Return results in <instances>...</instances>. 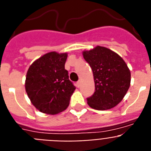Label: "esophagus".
Wrapping results in <instances>:
<instances>
[{
	"label": "esophagus",
	"mask_w": 151,
	"mask_h": 151,
	"mask_svg": "<svg viewBox=\"0 0 151 151\" xmlns=\"http://www.w3.org/2000/svg\"><path fill=\"white\" fill-rule=\"evenodd\" d=\"M81 81L80 80V81H78L76 83V87L79 88V87H81Z\"/></svg>",
	"instance_id": "obj_1"
}]
</instances>
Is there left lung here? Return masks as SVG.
<instances>
[{"label":"left lung","mask_w":151,"mask_h":151,"mask_svg":"<svg viewBox=\"0 0 151 151\" xmlns=\"http://www.w3.org/2000/svg\"><path fill=\"white\" fill-rule=\"evenodd\" d=\"M94 80L95 92L87 98L91 108L104 111L116 107L124 97L130 85V70L123 58L104 47L83 50Z\"/></svg>","instance_id":"1"}]
</instances>
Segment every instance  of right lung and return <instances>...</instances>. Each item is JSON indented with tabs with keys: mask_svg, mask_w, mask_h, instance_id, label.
Returning <instances> with one entry per match:
<instances>
[{
	"mask_svg": "<svg viewBox=\"0 0 151 151\" xmlns=\"http://www.w3.org/2000/svg\"><path fill=\"white\" fill-rule=\"evenodd\" d=\"M68 53L51 51L37 59L29 67L25 90L39 111L54 115L68 108L76 87L64 68Z\"/></svg>",
	"mask_w": 151,
	"mask_h": 151,
	"instance_id": "add662e5",
	"label": "right lung"
}]
</instances>
